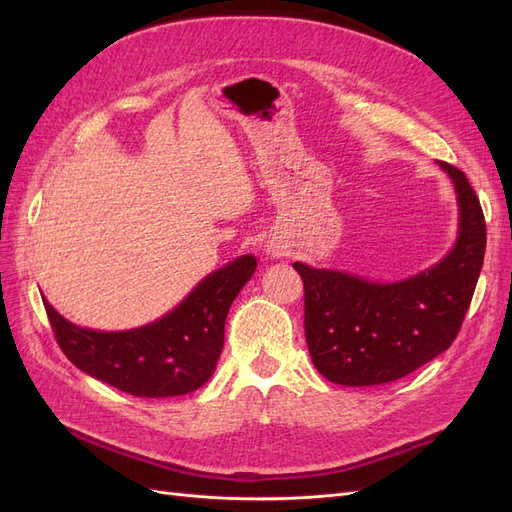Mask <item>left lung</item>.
Returning <instances> with one entry per match:
<instances>
[{"label": "left lung", "instance_id": "obj_1", "mask_svg": "<svg viewBox=\"0 0 512 512\" xmlns=\"http://www.w3.org/2000/svg\"><path fill=\"white\" fill-rule=\"evenodd\" d=\"M455 183L459 235L438 265L393 284L294 262L305 288V339L320 374L374 386L412 374L455 342L483 269L487 226L468 177L438 162Z\"/></svg>", "mask_w": 512, "mask_h": 512}]
</instances>
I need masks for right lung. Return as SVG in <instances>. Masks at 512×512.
I'll return each instance as SVG.
<instances>
[{"instance_id":"obj_1","label":"right lung","mask_w":512,"mask_h":512,"mask_svg":"<svg viewBox=\"0 0 512 512\" xmlns=\"http://www.w3.org/2000/svg\"><path fill=\"white\" fill-rule=\"evenodd\" d=\"M254 271V256L232 260L207 275L173 312L132 331L81 329L42 301L59 348L85 374L134 397H175L213 376L228 309Z\"/></svg>"}]
</instances>
